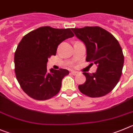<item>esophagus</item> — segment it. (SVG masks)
Masks as SVG:
<instances>
[{
    "instance_id": "1",
    "label": "esophagus",
    "mask_w": 133,
    "mask_h": 133,
    "mask_svg": "<svg viewBox=\"0 0 133 133\" xmlns=\"http://www.w3.org/2000/svg\"><path fill=\"white\" fill-rule=\"evenodd\" d=\"M71 74L73 75H77L78 74V72L76 71H74V70H72V71H71Z\"/></svg>"
}]
</instances>
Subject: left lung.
I'll return each instance as SVG.
<instances>
[{"instance_id":"8db88e82","label":"left lung","mask_w":133,"mask_h":133,"mask_svg":"<svg viewBox=\"0 0 133 133\" xmlns=\"http://www.w3.org/2000/svg\"><path fill=\"white\" fill-rule=\"evenodd\" d=\"M71 30L86 45V61L97 66L95 73L83 72L86 80L84 84L79 85V90L91 97L108 94L115 87L122 74L124 56L119 42L100 27Z\"/></svg>"}]
</instances>
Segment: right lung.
Here are the masks:
<instances>
[{"mask_svg": "<svg viewBox=\"0 0 133 133\" xmlns=\"http://www.w3.org/2000/svg\"><path fill=\"white\" fill-rule=\"evenodd\" d=\"M74 36L70 28L41 27L30 31L22 39L14 54L17 80L30 97L46 100L59 92L62 80L69 74L66 69L47 71L48 58L55 55L58 45Z\"/></svg>", "mask_w": 133, "mask_h": 133, "instance_id": "obj_1", "label": "right lung"}]
</instances>
